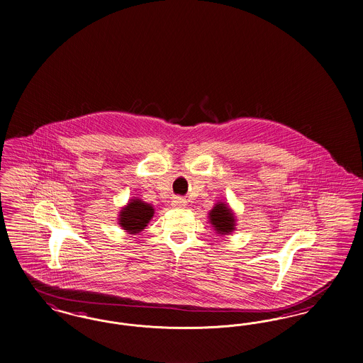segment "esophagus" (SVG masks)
<instances>
[{"label": "esophagus", "instance_id": "34e87169", "mask_svg": "<svg viewBox=\"0 0 363 363\" xmlns=\"http://www.w3.org/2000/svg\"><path fill=\"white\" fill-rule=\"evenodd\" d=\"M172 205H174V207H184V206H187V201H186L184 198H174Z\"/></svg>", "mask_w": 363, "mask_h": 363}]
</instances>
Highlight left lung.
I'll list each match as a JSON object with an SVG mask.
<instances>
[{
    "instance_id": "1",
    "label": "left lung",
    "mask_w": 363,
    "mask_h": 363,
    "mask_svg": "<svg viewBox=\"0 0 363 363\" xmlns=\"http://www.w3.org/2000/svg\"><path fill=\"white\" fill-rule=\"evenodd\" d=\"M210 222L220 235H228L235 230V217L225 203H217L210 211Z\"/></svg>"
}]
</instances>
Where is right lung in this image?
<instances>
[{
  "mask_svg": "<svg viewBox=\"0 0 363 363\" xmlns=\"http://www.w3.org/2000/svg\"><path fill=\"white\" fill-rule=\"evenodd\" d=\"M155 211L153 207L141 199H131L126 207L121 211L119 225L128 233L134 235L141 232L142 229L150 221Z\"/></svg>",
  "mask_w": 363,
  "mask_h": 363,
  "instance_id": "obj_1",
  "label": "right lung"
}]
</instances>
